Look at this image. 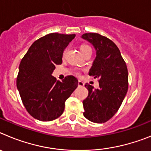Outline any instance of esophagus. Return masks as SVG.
<instances>
[{
    "instance_id": "esophagus-1",
    "label": "esophagus",
    "mask_w": 151,
    "mask_h": 151,
    "mask_svg": "<svg viewBox=\"0 0 151 151\" xmlns=\"http://www.w3.org/2000/svg\"><path fill=\"white\" fill-rule=\"evenodd\" d=\"M78 85L79 86V87H83L84 85H85V84H84V82H82V81H78Z\"/></svg>"
}]
</instances>
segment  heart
<instances>
[{"mask_svg":"<svg viewBox=\"0 0 151 151\" xmlns=\"http://www.w3.org/2000/svg\"><path fill=\"white\" fill-rule=\"evenodd\" d=\"M89 48H91L90 47H89L88 45H82V46L80 47V50H81V51L82 52H83L84 50H87V49H89ZM66 50H64L63 53V55H64V54H65V53H66ZM75 73H76V75H77V76H79L80 75V73H78V72H76Z\"/></svg>","mask_w":151,"mask_h":151,"instance_id":"heart-1","label":"heart"}]
</instances>
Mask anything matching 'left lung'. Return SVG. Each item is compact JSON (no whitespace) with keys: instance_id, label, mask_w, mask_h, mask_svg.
Returning <instances> with one entry per match:
<instances>
[{"instance_id":"1","label":"left lung","mask_w":151,"mask_h":151,"mask_svg":"<svg viewBox=\"0 0 151 151\" xmlns=\"http://www.w3.org/2000/svg\"><path fill=\"white\" fill-rule=\"evenodd\" d=\"M82 38L93 45L96 57L89 76L98 78L99 88L85 85L88 95L83 101V115L89 121L104 123L120 107L129 87V74L125 60L115 43L97 33H85Z\"/></svg>"}]
</instances>
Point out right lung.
I'll use <instances>...</instances> for the list:
<instances>
[{"mask_svg":"<svg viewBox=\"0 0 151 151\" xmlns=\"http://www.w3.org/2000/svg\"><path fill=\"white\" fill-rule=\"evenodd\" d=\"M75 36L46 35L31 45L21 60L17 89L28 113L38 120L48 122L60 116L65 101L78 86L73 76H67L62 82L51 76L56 65L62 63L64 49Z\"/></svg>","mask_w":151,"mask_h":151,"instance_id":"add662e5","label":"right lung"}]
</instances>
